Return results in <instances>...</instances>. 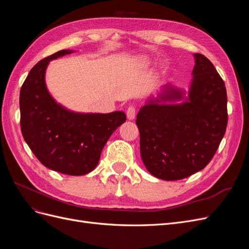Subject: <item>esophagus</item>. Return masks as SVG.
<instances>
[{"label":"esophagus","mask_w":249,"mask_h":249,"mask_svg":"<svg viewBox=\"0 0 249 249\" xmlns=\"http://www.w3.org/2000/svg\"><path fill=\"white\" fill-rule=\"evenodd\" d=\"M135 113H136V109L133 106H130L126 109V117L129 120H133L135 118Z\"/></svg>","instance_id":"esophagus-1"}]
</instances>
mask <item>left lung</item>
<instances>
[{"label":"left lung","mask_w":249,"mask_h":249,"mask_svg":"<svg viewBox=\"0 0 249 249\" xmlns=\"http://www.w3.org/2000/svg\"><path fill=\"white\" fill-rule=\"evenodd\" d=\"M193 57L188 92L165 84L137 114L143 164L150 175L165 180L182 179L205 168L227 130L224 82L207 57Z\"/></svg>","instance_id":"1"}]
</instances>
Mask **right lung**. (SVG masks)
Wrapping results in <instances>:
<instances>
[{"instance_id": "right-lung-1", "label": "right lung", "mask_w": 249, "mask_h": 249, "mask_svg": "<svg viewBox=\"0 0 249 249\" xmlns=\"http://www.w3.org/2000/svg\"><path fill=\"white\" fill-rule=\"evenodd\" d=\"M73 53L62 50L42 59L20 88V129L41 164L69 176H84L99 164L110 136L125 122L123 111L81 113L55 101L46 84L50 61Z\"/></svg>"}]
</instances>
